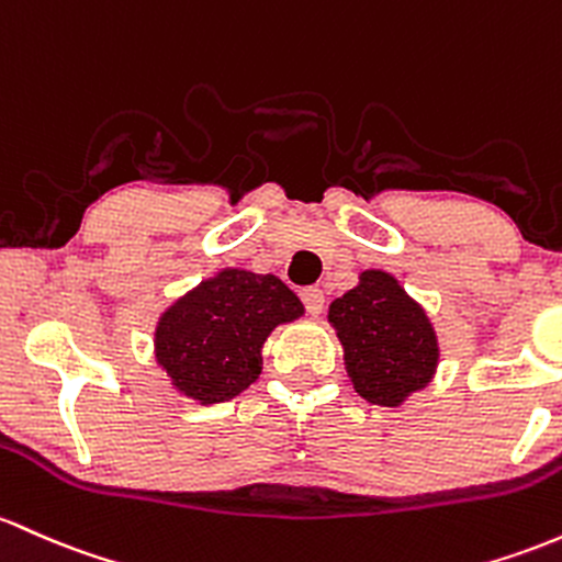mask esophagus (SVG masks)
Returning a JSON list of instances; mask_svg holds the SVG:
<instances>
[{"instance_id":"esophagus-1","label":"esophagus","mask_w":562,"mask_h":562,"mask_svg":"<svg viewBox=\"0 0 562 562\" xmlns=\"http://www.w3.org/2000/svg\"><path fill=\"white\" fill-rule=\"evenodd\" d=\"M301 301H304L306 312H310L312 317H319L325 310V295L319 288H304V291H301Z\"/></svg>"}]
</instances>
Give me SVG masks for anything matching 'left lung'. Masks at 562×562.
<instances>
[{
	"label": "left lung",
	"mask_w": 562,
	"mask_h": 562,
	"mask_svg": "<svg viewBox=\"0 0 562 562\" xmlns=\"http://www.w3.org/2000/svg\"><path fill=\"white\" fill-rule=\"evenodd\" d=\"M328 323L355 392L368 403L397 408L437 371V333L390 271H362L360 285L330 304Z\"/></svg>",
	"instance_id": "obj_1"
}]
</instances>
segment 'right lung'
<instances>
[{"label": "right lung", "instance_id": "obj_1", "mask_svg": "<svg viewBox=\"0 0 562 562\" xmlns=\"http://www.w3.org/2000/svg\"><path fill=\"white\" fill-rule=\"evenodd\" d=\"M301 314L280 277L221 269L162 312L154 355L178 392L200 405L226 403L258 379L269 333Z\"/></svg>", "mask_w": 562, "mask_h": 562}]
</instances>
